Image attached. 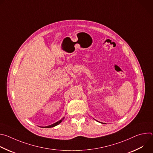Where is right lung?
I'll list each match as a JSON object with an SVG mask.
<instances>
[{"mask_svg":"<svg viewBox=\"0 0 153 153\" xmlns=\"http://www.w3.org/2000/svg\"><path fill=\"white\" fill-rule=\"evenodd\" d=\"M63 119H64V117H63V118H62L61 120H60L59 121H58V122H56V123H53V124H52V125H51L45 126V127H46V128H51V127H54V126H55L59 125L60 123H61V122H62Z\"/></svg>","mask_w":153,"mask_h":153,"instance_id":"1","label":"right lung"}]
</instances>
